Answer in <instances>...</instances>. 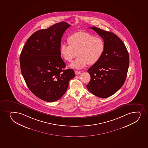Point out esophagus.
<instances>
[{"label":"esophagus","instance_id":"obj_1","mask_svg":"<svg viewBox=\"0 0 148 148\" xmlns=\"http://www.w3.org/2000/svg\"><path fill=\"white\" fill-rule=\"evenodd\" d=\"M75 73L76 75H79V74H80V73H81V72L77 71V70H75Z\"/></svg>","mask_w":148,"mask_h":148}]
</instances>
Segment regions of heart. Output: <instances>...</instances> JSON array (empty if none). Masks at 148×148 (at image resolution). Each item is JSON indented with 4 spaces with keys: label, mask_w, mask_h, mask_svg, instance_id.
Here are the masks:
<instances>
[{
    "label": "heart",
    "mask_w": 148,
    "mask_h": 148,
    "mask_svg": "<svg viewBox=\"0 0 148 148\" xmlns=\"http://www.w3.org/2000/svg\"><path fill=\"white\" fill-rule=\"evenodd\" d=\"M69 45L62 43L60 53L66 62H71L78 55L75 62L70 64L73 68L80 69L87 64L93 65L101 58L105 50L104 40L86 32L74 33L68 39Z\"/></svg>",
    "instance_id": "obj_1"
}]
</instances>
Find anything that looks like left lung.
Instances as JSON below:
<instances>
[{
	"mask_svg": "<svg viewBox=\"0 0 148 148\" xmlns=\"http://www.w3.org/2000/svg\"><path fill=\"white\" fill-rule=\"evenodd\" d=\"M101 37L105 50L101 58L88 69L90 80L86 88L100 98L111 96L125 83L128 71L130 58L123 42L114 33L90 27Z\"/></svg>",
	"mask_w": 148,
	"mask_h": 148,
	"instance_id": "obj_1",
	"label": "left lung"
}]
</instances>
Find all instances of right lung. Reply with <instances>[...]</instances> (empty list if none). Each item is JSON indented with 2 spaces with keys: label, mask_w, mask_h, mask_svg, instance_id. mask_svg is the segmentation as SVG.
Segmentation results:
<instances>
[{
  "label": "right lung",
  "mask_w": 148,
  "mask_h": 148,
  "mask_svg": "<svg viewBox=\"0 0 148 148\" xmlns=\"http://www.w3.org/2000/svg\"><path fill=\"white\" fill-rule=\"evenodd\" d=\"M70 26L62 22L37 31L27 39L20 55L21 70L27 86L45 101L62 98L75 77L73 69H62L65 63L60 53L62 37Z\"/></svg>",
  "instance_id": "obj_1"
}]
</instances>
